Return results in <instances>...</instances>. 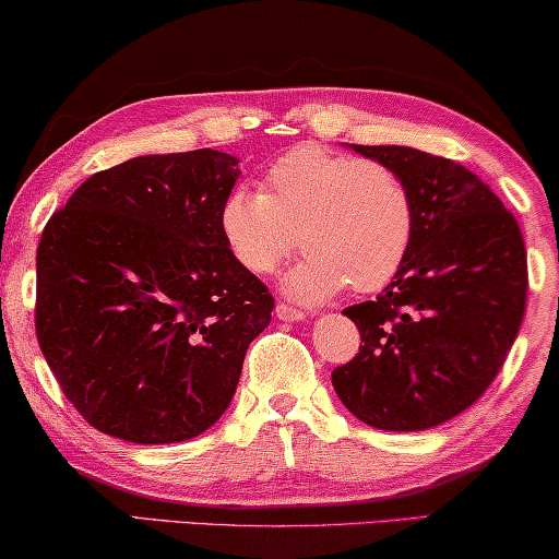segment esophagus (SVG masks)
<instances>
[{
	"mask_svg": "<svg viewBox=\"0 0 559 559\" xmlns=\"http://www.w3.org/2000/svg\"><path fill=\"white\" fill-rule=\"evenodd\" d=\"M276 319L286 321V323H294V321H304L306 313L298 311V308H294V306H288V304H278L276 306Z\"/></svg>",
	"mask_w": 559,
	"mask_h": 559,
	"instance_id": "34e87169",
	"label": "esophagus"
}]
</instances>
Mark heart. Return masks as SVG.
Returning <instances> with one entry per match:
<instances>
[{
	"label": "heart",
	"instance_id": "b5f03b06",
	"mask_svg": "<svg viewBox=\"0 0 559 559\" xmlns=\"http://www.w3.org/2000/svg\"><path fill=\"white\" fill-rule=\"evenodd\" d=\"M221 226L233 255L255 276L301 248L308 255L288 271L283 290L321 304L346 286L371 294L396 278L414 246L416 203L391 165L306 143L271 165L269 193L230 190Z\"/></svg>",
	"mask_w": 559,
	"mask_h": 559
}]
</instances>
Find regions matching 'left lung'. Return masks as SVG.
Listing matches in <instances>:
<instances>
[{
    "label": "left lung",
    "mask_w": 559,
    "mask_h": 559,
    "mask_svg": "<svg viewBox=\"0 0 559 559\" xmlns=\"http://www.w3.org/2000/svg\"><path fill=\"white\" fill-rule=\"evenodd\" d=\"M354 150L404 175L416 236L377 301L344 311L364 346L331 384L369 427L424 431L469 409L502 369L527 301V251L514 215L464 165L404 145Z\"/></svg>",
    "instance_id": "1"
}]
</instances>
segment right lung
Masks as SVG:
<instances>
[{
	"label": "right lung",
	"instance_id": "right-lung-1",
	"mask_svg": "<svg viewBox=\"0 0 559 559\" xmlns=\"http://www.w3.org/2000/svg\"><path fill=\"white\" fill-rule=\"evenodd\" d=\"M238 175L211 147L140 155L87 178L45 226L37 341L103 435L173 444L228 409L273 311L221 226Z\"/></svg>",
	"mask_w": 559,
	"mask_h": 559
}]
</instances>
